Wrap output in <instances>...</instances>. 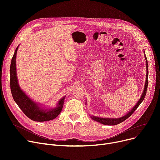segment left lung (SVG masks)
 <instances>
[{"instance_id":"8db88e82","label":"left lung","mask_w":160,"mask_h":160,"mask_svg":"<svg viewBox=\"0 0 160 160\" xmlns=\"http://www.w3.org/2000/svg\"><path fill=\"white\" fill-rule=\"evenodd\" d=\"M144 51V55H145V58L146 60V69H147V74H146V80H145V88L143 89V91H142V93L141 94V98H139V100H138V102L136 103V104L134 106L131 110L128 112L126 113L124 116L119 117V118H103V117H97V116H94V115H90L91 118L93 119V121H95L97 122H98L100 123H101L102 124L104 125H110V126H113V125H117L118 124L122 122H123L124 121H125L126 119H127L128 117L134 112L136 109L138 108V106L141 104V103L142 102V100H144L145 95H146V93H147V87H148V62H147V59L145 55V50ZM87 103V102H86Z\"/></svg>"}]
</instances>
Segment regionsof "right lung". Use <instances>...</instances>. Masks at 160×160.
<instances>
[{
    "label": "right lung",
    "instance_id": "right-lung-1",
    "mask_svg": "<svg viewBox=\"0 0 160 160\" xmlns=\"http://www.w3.org/2000/svg\"><path fill=\"white\" fill-rule=\"evenodd\" d=\"M19 46L16 48L10 65V89L12 97L22 112L31 120L44 122L52 120L60 113L65 96L60 98L54 108H46L33 101L20 88L17 76L16 56Z\"/></svg>",
    "mask_w": 160,
    "mask_h": 160
}]
</instances>
